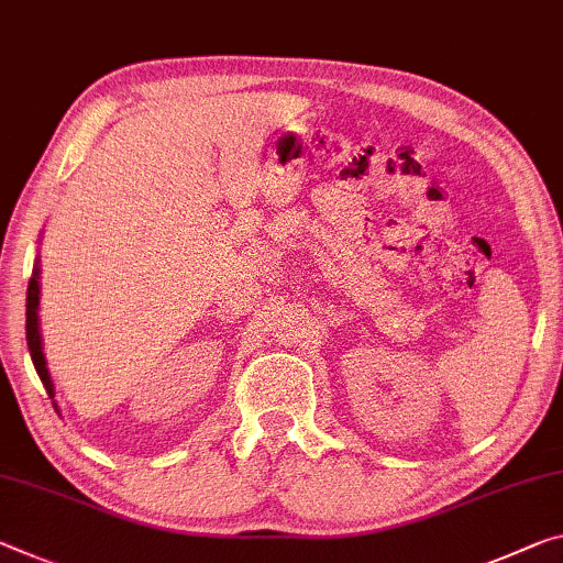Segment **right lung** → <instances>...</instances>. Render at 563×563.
<instances>
[{
    "instance_id": "right-lung-1",
    "label": "right lung",
    "mask_w": 563,
    "mask_h": 563,
    "mask_svg": "<svg viewBox=\"0 0 563 563\" xmlns=\"http://www.w3.org/2000/svg\"><path fill=\"white\" fill-rule=\"evenodd\" d=\"M40 275L42 271H40V255H37L34 257L30 288H26V347H30L34 371H37L44 390H47L49 398H55V383H52L47 358H44V343H42V328H40V296H42Z\"/></svg>"
}]
</instances>
